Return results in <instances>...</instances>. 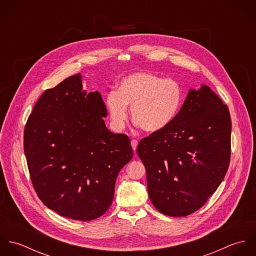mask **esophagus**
Here are the masks:
<instances>
[{
    "instance_id": "1",
    "label": "esophagus",
    "mask_w": 256,
    "mask_h": 256,
    "mask_svg": "<svg viewBox=\"0 0 256 256\" xmlns=\"http://www.w3.org/2000/svg\"><path fill=\"white\" fill-rule=\"evenodd\" d=\"M131 146H132L133 150L135 152V150H136V148H137V146H138V142H137L136 140H132V141H131Z\"/></svg>"
}]
</instances>
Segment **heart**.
Wrapping results in <instances>:
<instances>
[{
  "label": "heart",
  "mask_w": 256,
  "mask_h": 256,
  "mask_svg": "<svg viewBox=\"0 0 256 256\" xmlns=\"http://www.w3.org/2000/svg\"><path fill=\"white\" fill-rule=\"evenodd\" d=\"M184 96V88L178 80L142 71L124 78L118 90L108 94L106 104L115 129L124 128L129 106L132 119L146 132L154 133L176 120Z\"/></svg>",
  "instance_id": "b5f03b06"
}]
</instances>
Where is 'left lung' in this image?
Returning a JSON list of instances; mask_svg holds the SVG:
<instances>
[{"mask_svg":"<svg viewBox=\"0 0 256 256\" xmlns=\"http://www.w3.org/2000/svg\"><path fill=\"white\" fill-rule=\"evenodd\" d=\"M230 111L206 84L190 90L176 120L142 139L137 154L146 172L152 205L170 217L200 209L230 164Z\"/></svg>","mask_w":256,"mask_h":256,"instance_id":"obj_1","label":"left lung"}]
</instances>
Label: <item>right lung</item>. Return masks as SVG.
I'll list each match as a JSON object with an SVG mask.
<instances>
[{"mask_svg":"<svg viewBox=\"0 0 256 256\" xmlns=\"http://www.w3.org/2000/svg\"><path fill=\"white\" fill-rule=\"evenodd\" d=\"M98 92L82 90V76L46 90L24 135L28 166L37 196L60 216L90 220L110 208L117 176L133 156L130 139L106 128Z\"/></svg>","mask_w":256,"mask_h":256,"instance_id":"add662e5","label":"right lung"}]
</instances>
